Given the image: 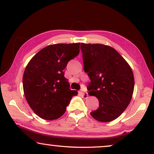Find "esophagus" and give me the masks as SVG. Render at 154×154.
Listing matches in <instances>:
<instances>
[{
    "mask_svg": "<svg viewBox=\"0 0 154 154\" xmlns=\"http://www.w3.org/2000/svg\"><path fill=\"white\" fill-rule=\"evenodd\" d=\"M80 93H81V94L82 96H83V98L85 99H87L88 97V94L87 92H85V91H83V90H81V92H80Z\"/></svg>",
    "mask_w": 154,
    "mask_h": 154,
    "instance_id": "1",
    "label": "esophagus"
}]
</instances>
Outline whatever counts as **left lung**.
Returning a JSON list of instances; mask_svg holds the SVG:
<instances>
[{
  "mask_svg": "<svg viewBox=\"0 0 154 154\" xmlns=\"http://www.w3.org/2000/svg\"><path fill=\"white\" fill-rule=\"evenodd\" d=\"M84 71L90 83V96L99 100V108L90 114L100 122L116 119L131 101L134 80L131 67L114 48L102 44H81Z\"/></svg>",
  "mask_w": 154,
  "mask_h": 154,
  "instance_id": "8db88e82",
  "label": "left lung"
}]
</instances>
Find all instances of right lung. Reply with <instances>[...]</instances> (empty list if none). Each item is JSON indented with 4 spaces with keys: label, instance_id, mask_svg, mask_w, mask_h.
Returning a JSON list of instances; mask_svg holds the SVG:
<instances>
[{
    "label": "right lung",
    "instance_id": "obj_1",
    "mask_svg": "<svg viewBox=\"0 0 154 154\" xmlns=\"http://www.w3.org/2000/svg\"><path fill=\"white\" fill-rule=\"evenodd\" d=\"M80 43L54 44L43 48L29 61L23 75V89L31 109L41 119L62 116L76 90L64 77L67 63L80 52Z\"/></svg>",
    "mask_w": 154,
    "mask_h": 154
}]
</instances>
